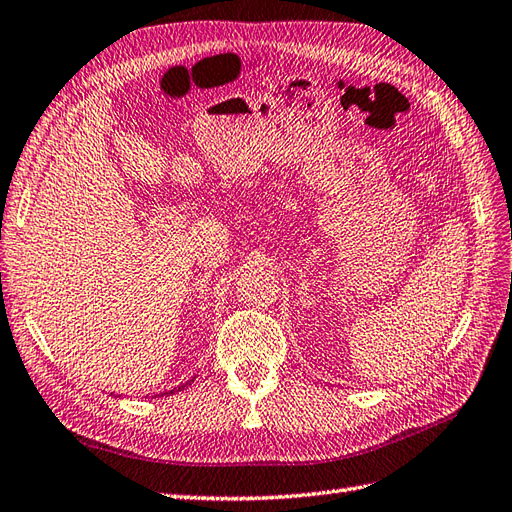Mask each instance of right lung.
Returning <instances> with one entry per match:
<instances>
[{
    "instance_id": "1",
    "label": "right lung",
    "mask_w": 512,
    "mask_h": 512,
    "mask_svg": "<svg viewBox=\"0 0 512 512\" xmlns=\"http://www.w3.org/2000/svg\"><path fill=\"white\" fill-rule=\"evenodd\" d=\"M193 380H189V382H184L182 386H176V389H173V391H165V393H160V395H173V393H176V391H182L184 389V386H189ZM156 397V395H154Z\"/></svg>"
}]
</instances>
